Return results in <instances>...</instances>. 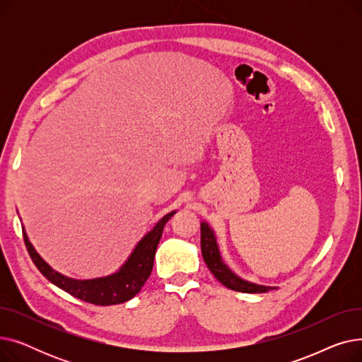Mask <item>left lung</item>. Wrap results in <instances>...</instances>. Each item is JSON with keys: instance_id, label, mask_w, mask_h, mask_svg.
<instances>
[{"instance_id": "left-lung-1", "label": "left lung", "mask_w": 362, "mask_h": 362, "mask_svg": "<svg viewBox=\"0 0 362 362\" xmlns=\"http://www.w3.org/2000/svg\"><path fill=\"white\" fill-rule=\"evenodd\" d=\"M201 252L204 257V261L206 267L214 274V277L224 284L226 288H229L236 292L243 293H264L269 292L274 288L270 286H261V284H255L251 281H246L236 276L227 265L223 262L218 251L217 239L214 236V232L210 226L205 221L201 223Z\"/></svg>"}]
</instances>
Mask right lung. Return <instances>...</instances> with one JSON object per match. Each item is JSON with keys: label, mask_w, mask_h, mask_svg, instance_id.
Here are the masks:
<instances>
[{"label": "right lung", "mask_w": 362, "mask_h": 362, "mask_svg": "<svg viewBox=\"0 0 362 362\" xmlns=\"http://www.w3.org/2000/svg\"><path fill=\"white\" fill-rule=\"evenodd\" d=\"M176 211H171L167 216H164L154 226V229L148 232L138 242L135 250H133V252L122 265L119 272L105 277L90 280H76L57 273L41 258V255L35 251L25 232L23 239L28 252L37 270H40L51 283H54L57 288L63 289L64 292L70 293L74 298L93 303V305H116V303H123L141 292L146 279L152 272V267H154L156 251L161 239L164 226L171 217H173Z\"/></svg>", "instance_id": "obj_1"}]
</instances>
